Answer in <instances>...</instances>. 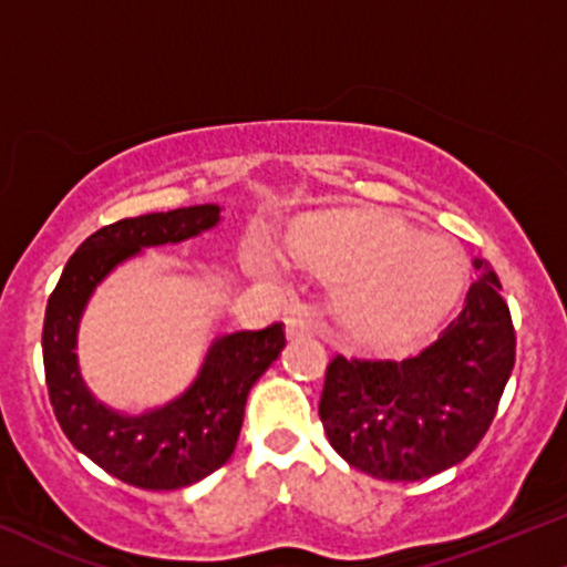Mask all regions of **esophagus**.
<instances>
[{"mask_svg": "<svg viewBox=\"0 0 567 567\" xmlns=\"http://www.w3.org/2000/svg\"><path fill=\"white\" fill-rule=\"evenodd\" d=\"M285 332L288 337H303V334H313V324L300 313H292V317L285 319Z\"/></svg>", "mask_w": 567, "mask_h": 567, "instance_id": "obj_1", "label": "esophagus"}]
</instances>
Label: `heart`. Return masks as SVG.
Here are the masks:
<instances>
[{"instance_id":"1","label":"heart","mask_w":567,"mask_h":567,"mask_svg":"<svg viewBox=\"0 0 567 567\" xmlns=\"http://www.w3.org/2000/svg\"><path fill=\"white\" fill-rule=\"evenodd\" d=\"M292 267L332 282L329 306L353 346L384 350L426 332L463 279L447 235L384 212L324 214L292 235Z\"/></svg>"}]
</instances>
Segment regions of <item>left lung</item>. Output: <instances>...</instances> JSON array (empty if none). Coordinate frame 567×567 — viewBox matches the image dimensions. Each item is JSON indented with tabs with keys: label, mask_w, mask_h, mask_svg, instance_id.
<instances>
[{
	"label": "left lung",
	"mask_w": 567,
	"mask_h": 567,
	"mask_svg": "<svg viewBox=\"0 0 567 567\" xmlns=\"http://www.w3.org/2000/svg\"><path fill=\"white\" fill-rule=\"evenodd\" d=\"M461 313L405 361L337 355L319 415L353 468L382 482H419L465 461L489 429L515 363L511 311L484 259Z\"/></svg>",
	"instance_id": "obj_1"
}]
</instances>
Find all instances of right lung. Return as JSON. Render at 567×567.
<instances>
[{
  "instance_id": "add662e5",
  "label": "right lung",
  "mask_w": 567,
  "mask_h": 567,
  "mask_svg": "<svg viewBox=\"0 0 567 567\" xmlns=\"http://www.w3.org/2000/svg\"><path fill=\"white\" fill-rule=\"evenodd\" d=\"M217 204L120 219L70 256L47 303L44 371L62 432L85 457L138 489H181L230 461L250 386L285 348L282 324L214 337L188 390L141 415L114 411L89 390L78 363V327L93 292L146 248L175 246L221 221Z\"/></svg>"
}]
</instances>
